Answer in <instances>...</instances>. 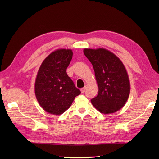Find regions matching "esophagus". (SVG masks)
I'll use <instances>...</instances> for the list:
<instances>
[{
	"label": "esophagus",
	"instance_id": "1",
	"mask_svg": "<svg viewBox=\"0 0 159 159\" xmlns=\"http://www.w3.org/2000/svg\"><path fill=\"white\" fill-rule=\"evenodd\" d=\"M85 89H86V88H85V87H84V88H81V92L82 93H84L85 92Z\"/></svg>",
	"mask_w": 159,
	"mask_h": 159
}]
</instances>
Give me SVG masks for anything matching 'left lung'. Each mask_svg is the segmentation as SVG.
Segmentation results:
<instances>
[{
    "instance_id": "8db88e82",
    "label": "left lung",
    "mask_w": 159,
    "mask_h": 159,
    "mask_svg": "<svg viewBox=\"0 0 159 159\" xmlns=\"http://www.w3.org/2000/svg\"><path fill=\"white\" fill-rule=\"evenodd\" d=\"M84 53L93 65L99 88L98 94L91 102L103 114L121 109L130 93L128 74L119 57L105 48H84Z\"/></svg>"
}]
</instances>
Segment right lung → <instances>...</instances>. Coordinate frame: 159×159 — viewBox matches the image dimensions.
Listing matches in <instances>:
<instances>
[{"label":"right lung","mask_w":159,"mask_h":159,"mask_svg":"<svg viewBox=\"0 0 159 159\" xmlns=\"http://www.w3.org/2000/svg\"><path fill=\"white\" fill-rule=\"evenodd\" d=\"M72 56L70 49H57L46 57L38 70L34 85L36 98L48 113H64L81 93L66 72Z\"/></svg>","instance_id":"obj_1"}]
</instances>
